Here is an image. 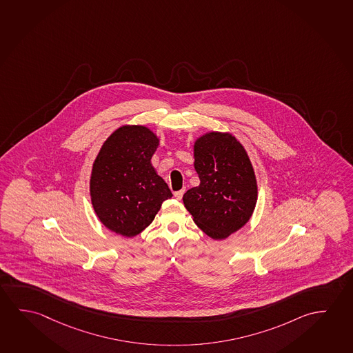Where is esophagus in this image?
Listing matches in <instances>:
<instances>
[{"label":"esophagus","instance_id":"obj_1","mask_svg":"<svg viewBox=\"0 0 353 353\" xmlns=\"http://www.w3.org/2000/svg\"><path fill=\"white\" fill-rule=\"evenodd\" d=\"M185 190H179V191H175L174 192V197L176 199V200H181L183 199V195H184Z\"/></svg>","mask_w":353,"mask_h":353}]
</instances>
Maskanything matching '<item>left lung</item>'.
I'll use <instances>...</instances> for the list:
<instances>
[{"label": "left lung", "instance_id": "8db88e82", "mask_svg": "<svg viewBox=\"0 0 353 353\" xmlns=\"http://www.w3.org/2000/svg\"><path fill=\"white\" fill-rule=\"evenodd\" d=\"M194 167L200 185L183 196L200 230L223 241L252 219L258 181L244 145L230 132L208 131L194 141Z\"/></svg>", "mask_w": 353, "mask_h": 353}]
</instances>
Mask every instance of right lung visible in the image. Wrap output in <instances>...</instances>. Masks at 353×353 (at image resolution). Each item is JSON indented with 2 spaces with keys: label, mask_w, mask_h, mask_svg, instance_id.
<instances>
[{
  "label": "right lung",
  "mask_w": 353,
  "mask_h": 353,
  "mask_svg": "<svg viewBox=\"0 0 353 353\" xmlns=\"http://www.w3.org/2000/svg\"><path fill=\"white\" fill-rule=\"evenodd\" d=\"M159 137L145 125H123L101 145L90 172L92 206L101 223L132 238L153 222L173 194L151 159Z\"/></svg>",
  "instance_id": "1"
}]
</instances>
